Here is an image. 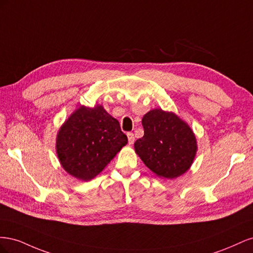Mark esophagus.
<instances>
[{"label":"esophagus","mask_w":253,"mask_h":253,"mask_svg":"<svg viewBox=\"0 0 253 253\" xmlns=\"http://www.w3.org/2000/svg\"><path fill=\"white\" fill-rule=\"evenodd\" d=\"M127 140H128V143L129 144H133L134 141H135V137L132 133H127Z\"/></svg>","instance_id":"obj_1"}]
</instances>
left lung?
I'll return each mask as SVG.
<instances>
[{
	"label": "left lung",
	"instance_id": "left-lung-1",
	"mask_svg": "<svg viewBox=\"0 0 253 253\" xmlns=\"http://www.w3.org/2000/svg\"><path fill=\"white\" fill-rule=\"evenodd\" d=\"M144 135L134 143L136 154L160 178L174 179L192 166L197 152L194 132L173 112L154 109L141 120Z\"/></svg>",
	"mask_w": 253,
	"mask_h": 253
}]
</instances>
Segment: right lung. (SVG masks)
I'll return each mask as SVG.
<instances>
[{
  "label": "right lung",
  "instance_id": "right-lung-1",
  "mask_svg": "<svg viewBox=\"0 0 253 253\" xmlns=\"http://www.w3.org/2000/svg\"><path fill=\"white\" fill-rule=\"evenodd\" d=\"M127 143L117 119L101 104L80 105L60 126L56 152L63 169L79 180L95 178Z\"/></svg>",
  "mask_w": 253,
  "mask_h": 253
}]
</instances>
